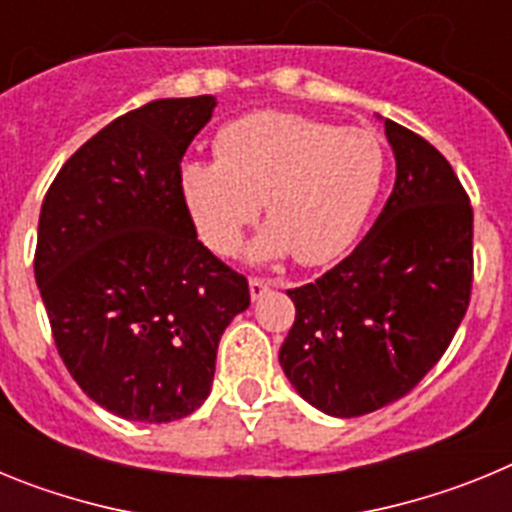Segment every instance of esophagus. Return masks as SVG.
<instances>
[{
    "label": "esophagus",
    "instance_id": "34e87169",
    "mask_svg": "<svg viewBox=\"0 0 512 512\" xmlns=\"http://www.w3.org/2000/svg\"><path fill=\"white\" fill-rule=\"evenodd\" d=\"M269 287H271L269 279H259V277L248 279V292H251V300L253 302L261 300V297H264L266 292H269Z\"/></svg>",
    "mask_w": 512,
    "mask_h": 512
}]
</instances>
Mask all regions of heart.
Here are the masks:
<instances>
[{"label":"heart","mask_w":512,"mask_h":512,"mask_svg":"<svg viewBox=\"0 0 512 512\" xmlns=\"http://www.w3.org/2000/svg\"><path fill=\"white\" fill-rule=\"evenodd\" d=\"M215 156L179 169V194L202 241L220 256L238 253L264 202L271 223L251 243V259L295 253L305 266L330 264L354 246L387 171L372 130L277 110L223 125Z\"/></svg>","instance_id":"1"}]
</instances>
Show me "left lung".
<instances>
[{
  "instance_id": "left-lung-1",
  "label": "left lung",
  "mask_w": 512,
  "mask_h": 512,
  "mask_svg": "<svg viewBox=\"0 0 512 512\" xmlns=\"http://www.w3.org/2000/svg\"><path fill=\"white\" fill-rule=\"evenodd\" d=\"M379 120L397 164L390 200L351 256L287 292L297 315L279 364L333 418L408 395L449 348L472 292L467 192L428 140Z\"/></svg>"
}]
</instances>
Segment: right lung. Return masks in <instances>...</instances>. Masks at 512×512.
Wrapping results in <instances>:
<instances>
[{"label": "right lung", "instance_id": "add662e5", "mask_svg": "<svg viewBox=\"0 0 512 512\" xmlns=\"http://www.w3.org/2000/svg\"><path fill=\"white\" fill-rule=\"evenodd\" d=\"M215 97L156 99L63 164L40 207L35 282L63 364L104 410L171 423L207 400L217 343L251 305L179 194Z\"/></svg>", "mask_w": 512, "mask_h": 512}]
</instances>
